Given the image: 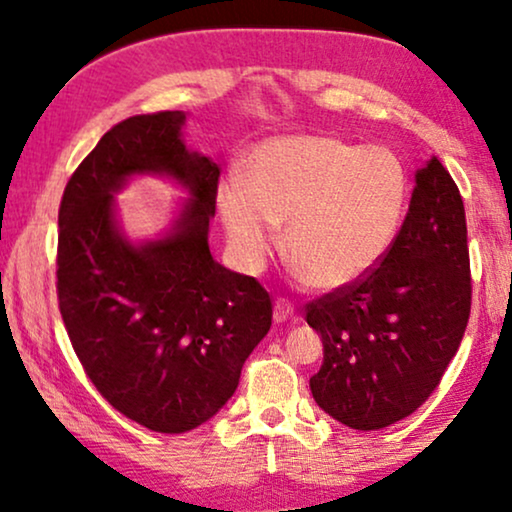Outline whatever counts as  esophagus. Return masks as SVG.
Listing matches in <instances>:
<instances>
[{
  "label": "esophagus",
  "mask_w": 512,
  "mask_h": 512,
  "mask_svg": "<svg viewBox=\"0 0 512 512\" xmlns=\"http://www.w3.org/2000/svg\"><path fill=\"white\" fill-rule=\"evenodd\" d=\"M293 312H296V305H293L289 298H277L275 300V312H272V317H275L277 324H282V321L291 319Z\"/></svg>",
  "instance_id": "esophagus-1"
}]
</instances>
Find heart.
Masks as SVG:
<instances>
[{
    "label": "heart",
    "mask_w": 512,
    "mask_h": 512,
    "mask_svg": "<svg viewBox=\"0 0 512 512\" xmlns=\"http://www.w3.org/2000/svg\"><path fill=\"white\" fill-rule=\"evenodd\" d=\"M223 228L247 270H261L286 226V256L307 284L340 291L368 277L401 235L410 174L396 151L338 135L261 142L244 181L216 191Z\"/></svg>",
    "instance_id": "obj_1"
}]
</instances>
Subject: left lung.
<instances>
[{
  "label": "left lung",
  "instance_id": "1",
  "mask_svg": "<svg viewBox=\"0 0 512 512\" xmlns=\"http://www.w3.org/2000/svg\"><path fill=\"white\" fill-rule=\"evenodd\" d=\"M471 291L464 200L433 156L415 174L387 258L361 282L305 307L307 324L324 342V363L310 377L319 408L359 431L412 415L457 354Z\"/></svg>",
  "mask_w": 512,
  "mask_h": 512
}]
</instances>
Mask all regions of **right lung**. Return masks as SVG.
Instances as JSON below:
<instances>
[{
	"label": "right lung",
	"mask_w": 512,
	"mask_h": 512,
	"mask_svg": "<svg viewBox=\"0 0 512 512\" xmlns=\"http://www.w3.org/2000/svg\"><path fill=\"white\" fill-rule=\"evenodd\" d=\"M184 121L158 111L114 125L69 177L58 212V303L74 352L121 415L158 433L214 417L272 326L270 293L212 258L221 170L186 149ZM146 171L174 176L192 200L172 234L130 245L113 193Z\"/></svg>",
	"instance_id": "add662e5"
}]
</instances>
